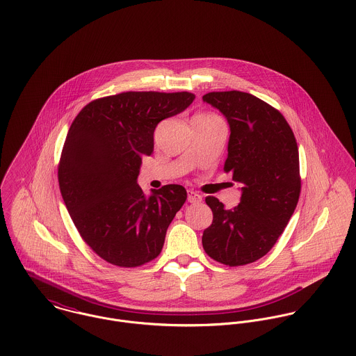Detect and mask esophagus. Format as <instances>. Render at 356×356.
I'll return each mask as SVG.
<instances>
[{
	"mask_svg": "<svg viewBox=\"0 0 356 356\" xmlns=\"http://www.w3.org/2000/svg\"><path fill=\"white\" fill-rule=\"evenodd\" d=\"M202 200H203L202 195H199V193H196V192H192V191L188 192V202H189V203H202Z\"/></svg>",
	"mask_w": 356,
	"mask_h": 356,
	"instance_id": "esophagus-1",
	"label": "esophagus"
}]
</instances>
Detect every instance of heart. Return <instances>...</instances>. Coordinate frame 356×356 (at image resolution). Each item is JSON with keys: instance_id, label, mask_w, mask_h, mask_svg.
<instances>
[{"instance_id": "obj_1", "label": "heart", "mask_w": 356, "mask_h": 356, "mask_svg": "<svg viewBox=\"0 0 356 356\" xmlns=\"http://www.w3.org/2000/svg\"><path fill=\"white\" fill-rule=\"evenodd\" d=\"M195 119H203V120H219V118H218V116H215V115H212V113H204V115H199V116H196Z\"/></svg>"}]
</instances>
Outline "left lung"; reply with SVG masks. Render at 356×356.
Wrapping results in <instances>:
<instances>
[{
	"label": "left lung",
	"instance_id": "obj_1",
	"mask_svg": "<svg viewBox=\"0 0 356 356\" xmlns=\"http://www.w3.org/2000/svg\"><path fill=\"white\" fill-rule=\"evenodd\" d=\"M203 102L229 123L225 171L241 185L233 209L213 196L205 199L213 219L204 230V251L226 266L248 264L274 247L295 212L300 196L298 144L285 118L250 93L212 92Z\"/></svg>",
	"mask_w": 356,
	"mask_h": 356
}]
</instances>
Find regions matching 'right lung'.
Returning <instances> with one entry per match:
<instances>
[{
	"label": "right lung",
	"mask_w": 356,
	"mask_h": 356,
	"mask_svg": "<svg viewBox=\"0 0 356 356\" xmlns=\"http://www.w3.org/2000/svg\"><path fill=\"white\" fill-rule=\"evenodd\" d=\"M195 97L127 92L88 104L74 119L58 165L60 192L85 243L108 263L137 267L160 254L188 195L165 185L147 196L137 178L143 157L152 154L157 123Z\"/></svg>",
	"instance_id": "right-lung-1"
}]
</instances>
